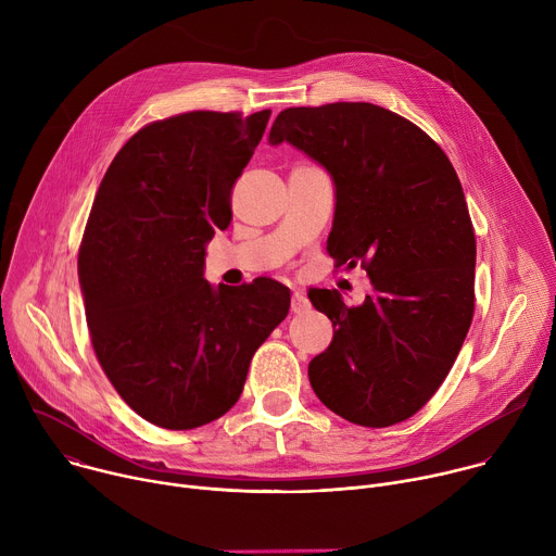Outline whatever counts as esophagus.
Returning <instances> with one entry per match:
<instances>
[{
    "instance_id": "34e87169",
    "label": "esophagus",
    "mask_w": 556,
    "mask_h": 556,
    "mask_svg": "<svg viewBox=\"0 0 556 556\" xmlns=\"http://www.w3.org/2000/svg\"><path fill=\"white\" fill-rule=\"evenodd\" d=\"M290 309H292L294 314H305V312L309 309L307 296L301 294V292H294V294H292V301H290Z\"/></svg>"
}]
</instances>
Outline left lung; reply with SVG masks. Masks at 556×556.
I'll use <instances>...</instances> for the list:
<instances>
[{"mask_svg": "<svg viewBox=\"0 0 556 556\" xmlns=\"http://www.w3.org/2000/svg\"><path fill=\"white\" fill-rule=\"evenodd\" d=\"M279 142L332 176L328 253L374 286L352 307L339 290L307 294L337 328L307 365L309 384L354 425L403 422L444 382L472 321L478 251L459 178L418 125L371 103L288 108L270 129Z\"/></svg>", "mask_w": 556, "mask_h": 556, "instance_id": "obj_1", "label": "left lung"}]
</instances>
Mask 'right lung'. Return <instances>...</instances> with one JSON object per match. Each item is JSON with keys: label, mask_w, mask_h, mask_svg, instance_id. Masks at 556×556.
Masks as SVG:
<instances>
[{"label": "right lung", "mask_w": 556, "mask_h": 556, "mask_svg": "<svg viewBox=\"0 0 556 556\" xmlns=\"http://www.w3.org/2000/svg\"><path fill=\"white\" fill-rule=\"evenodd\" d=\"M270 110L187 112L138 129L116 153L78 249L94 354L147 422L189 431L240 399L290 290L260 277L213 288L204 247L230 224V191Z\"/></svg>", "instance_id": "obj_1"}]
</instances>
